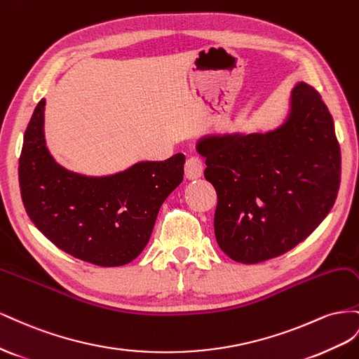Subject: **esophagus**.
Returning <instances> with one entry per match:
<instances>
[{"label": "esophagus", "mask_w": 359, "mask_h": 359, "mask_svg": "<svg viewBox=\"0 0 359 359\" xmlns=\"http://www.w3.org/2000/svg\"><path fill=\"white\" fill-rule=\"evenodd\" d=\"M203 161L198 156H191L185 163V176L189 180H196L203 176Z\"/></svg>", "instance_id": "34e87169"}]
</instances>
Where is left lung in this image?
<instances>
[{"label": "left lung", "instance_id": "obj_1", "mask_svg": "<svg viewBox=\"0 0 359 359\" xmlns=\"http://www.w3.org/2000/svg\"><path fill=\"white\" fill-rule=\"evenodd\" d=\"M197 151L218 196L215 238L243 264L278 257L309 238L340 188L332 116L306 83L292 90L290 111L276 129L208 135Z\"/></svg>", "mask_w": 359, "mask_h": 359}]
</instances>
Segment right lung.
<instances>
[{"instance_id": "add662e5", "label": "right lung", "mask_w": 359, "mask_h": 359, "mask_svg": "<svg viewBox=\"0 0 359 359\" xmlns=\"http://www.w3.org/2000/svg\"><path fill=\"white\" fill-rule=\"evenodd\" d=\"M45 99L29 120L19 188L29 219L55 247L97 266H121L147 245L162 203L183 180L185 155L138 162L111 176L63 168L45 142Z\"/></svg>"}]
</instances>
